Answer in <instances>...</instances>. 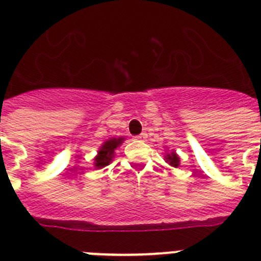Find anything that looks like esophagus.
I'll list each match as a JSON object with an SVG mask.
<instances>
[{
	"label": "esophagus",
	"instance_id": "obj_1",
	"mask_svg": "<svg viewBox=\"0 0 261 261\" xmlns=\"http://www.w3.org/2000/svg\"><path fill=\"white\" fill-rule=\"evenodd\" d=\"M146 139V135H140V136H136L135 140L136 141H142V140Z\"/></svg>",
	"mask_w": 261,
	"mask_h": 261
}]
</instances>
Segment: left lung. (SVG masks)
Wrapping results in <instances>:
<instances>
[{
  "label": "left lung",
  "mask_w": 261,
  "mask_h": 261,
  "mask_svg": "<svg viewBox=\"0 0 261 261\" xmlns=\"http://www.w3.org/2000/svg\"><path fill=\"white\" fill-rule=\"evenodd\" d=\"M165 158H166V162L170 166H173V168H178L179 166V157H178V154L175 152L168 153V154L165 155Z\"/></svg>",
  "instance_id": "left-lung-1"
}]
</instances>
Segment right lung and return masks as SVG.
<instances>
[{
  "label": "right lung",
  "mask_w": 261,
  "mask_h": 261,
  "mask_svg": "<svg viewBox=\"0 0 261 261\" xmlns=\"http://www.w3.org/2000/svg\"><path fill=\"white\" fill-rule=\"evenodd\" d=\"M124 140L125 139H122V137L107 140L103 145H101V148L99 149L96 157H95V164H93L95 168L101 169L104 166H107V165L111 164L113 161L112 158L115 157V149L121 145Z\"/></svg>",
  "instance_id": "obj_1"
}]
</instances>
